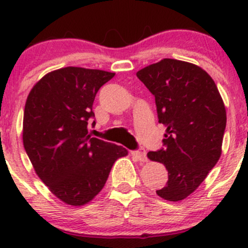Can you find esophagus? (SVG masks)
<instances>
[{
  "instance_id": "34e87169",
  "label": "esophagus",
  "mask_w": 248,
  "mask_h": 248,
  "mask_svg": "<svg viewBox=\"0 0 248 248\" xmlns=\"http://www.w3.org/2000/svg\"><path fill=\"white\" fill-rule=\"evenodd\" d=\"M132 156H134L136 158H138L140 162H146L147 157H146V151L144 149H139L136 150V151H132Z\"/></svg>"
}]
</instances>
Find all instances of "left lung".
I'll return each mask as SVG.
<instances>
[{
	"label": "left lung",
	"mask_w": 248,
	"mask_h": 248,
	"mask_svg": "<svg viewBox=\"0 0 248 248\" xmlns=\"http://www.w3.org/2000/svg\"><path fill=\"white\" fill-rule=\"evenodd\" d=\"M155 96L158 122L167 127L164 147L147 154L164 164L168 182L156 193L179 202L193 193L222 154L227 114L212 78L201 67L163 59L137 73Z\"/></svg>",
	"instance_id": "left-lung-1"
}]
</instances>
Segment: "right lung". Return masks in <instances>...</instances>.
<instances>
[{
	"label": "right lung",
	"mask_w": 248,
	"mask_h": 248,
	"mask_svg": "<svg viewBox=\"0 0 248 248\" xmlns=\"http://www.w3.org/2000/svg\"><path fill=\"white\" fill-rule=\"evenodd\" d=\"M114 76L66 67L42 78L26 99L25 151L39 179L68 205L92 201L106 185L115 161L128 154L124 147L92 138L87 131L89 120L94 117V97Z\"/></svg>",
	"instance_id": "right-lung-1"
}]
</instances>
